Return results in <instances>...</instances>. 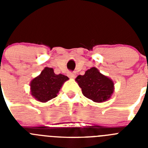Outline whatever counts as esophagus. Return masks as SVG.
Returning a JSON list of instances; mask_svg holds the SVG:
<instances>
[{"label": "esophagus", "instance_id": "esophagus-1", "mask_svg": "<svg viewBox=\"0 0 148 148\" xmlns=\"http://www.w3.org/2000/svg\"><path fill=\"white\" fill-rule=\"evenodd\" d=\"M68 76L70 77V78H74L75 77V73H74V72H69L68 73Z\"/></svg>", "mask_w": 148, "mask_h": 148}]
</instances>
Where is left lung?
<instances>
[{
    "instance_id": "obj_1",
    "label": "left lung",
    "mask_w": 148,
    "mask_h": 148,
    "mask_svg": "<svg viewBox=\"0 0 148 148\" xmlns=\"http://www.w3.org/2000/svg\"><path fill=\"white\" fill-rule=\"evenodd\" d=\"M75 81L82 88L83 95L95 102L107 101L114 90L112 80L100 73L95 67L87 70L84 75H78Z\"/></svg>"
}]
</instances>
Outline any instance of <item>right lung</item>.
Here are the masks:
<instances>
[{
	"label": "right lung",
	"mask_w": 148,
	"mask_h": 148,
	"mask_svg": "<svg viewBox=\"0 0 148 148\" xmlns=\"http://www.w3.org/2000/svg\"><path fill=\"white\" fill-rule=\"evenodd\" d=\"M68 79L66 75L55 74L53 68L45 67L30 83L31 94L39 101H48L57 96L64 82Z\"/></svg>",
	"instance_id": "1"
}]
</instances>
